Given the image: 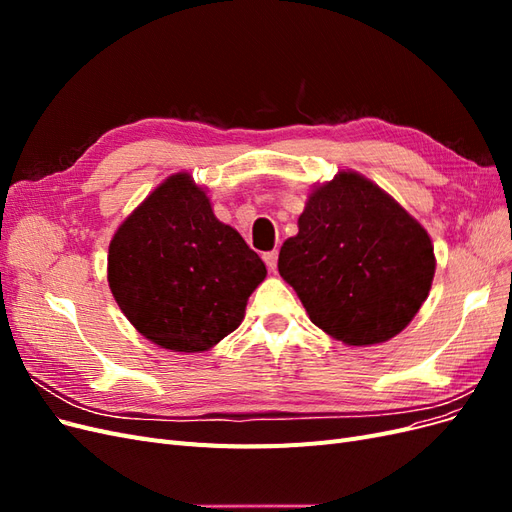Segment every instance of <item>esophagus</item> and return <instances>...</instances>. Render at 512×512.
Returning <instances> with one entry per match:
<instances>
[{"mask_svg":"<svg viewBox=\"0 0 512 512\" xmlns=\"http://www.w3.org/2000/svg\"><path fill=\"white\" fill-rule=\"evenodd\" d=\"M262 260H265V265H267L269 271H275L277 269V250L267 252L265 256H262Z\"/></svg>","mask_w":512,"mask_h":512,"instance_id":"34e87169","label":"esophagus"}]
</instances>
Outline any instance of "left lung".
Masks as SVG:
<instances>
[{"label": "left lung", "instance_id": "left-lung-1", "mask_svg": "<svg viewBox=\"0 0 512 512\" xmlns=\"http://www.w3.org/2000/svg\"><path fill=\"white\" fill-rule=\"evenodd\" d=\"M277 269L316 327L369 346L408 327L427 299L436 258L427 230L389 194L339 173L309 196Z\"/></svg>", "mask_w": 512, "mask_h": 512}]
</instances>
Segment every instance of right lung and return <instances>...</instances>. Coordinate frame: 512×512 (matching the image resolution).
Here are the masks:
<instances>
[{
	"label": "right lung",
	"instance_id": "obj_1",
	"mask_svg": "<svg viewBox=\"0 0 512 512\" xmlns=\"http://www.w3.org/2000/svg\"><path fill=\"white\" fill-rule=\"evenodd\" d=\"M265 262L222 224L190 175H173L119 226L108 247V286L153 344L209 350L235 331Z\"/></svg>",
	"mask_w": 512,
	"mask_h": 512
}]
</instances>
